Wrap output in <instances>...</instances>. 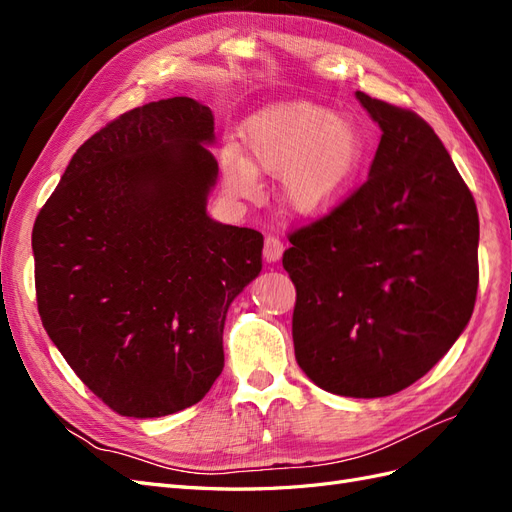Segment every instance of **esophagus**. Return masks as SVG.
I'll list each match as a JSON object with an SVG mask.
<instances>
[{"label": "esophagus", "instance_id": "1", "mask_svg": "<svg viewBox=\"0 0 512 512\" xmlns=\"http://www.w3.org/2000/svg\"><path fill=\"white\" fill-rule=\"evenodd\" d=\"M282 254H284V243L280 241V237L269 235L265 239V258H267V262H277L282 258Z\"/></svg>", "mask_w": 512, "mask_h": 512}]
</instances>
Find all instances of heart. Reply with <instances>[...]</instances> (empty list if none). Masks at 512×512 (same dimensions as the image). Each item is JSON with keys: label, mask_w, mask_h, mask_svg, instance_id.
<instances>
[{"label": "heart", "mask_w": 512, "mask_h": 512, "mask_svg": "<svg viewBox=\"0 0 512 512\" xmlns=\"http://www.w3.org/2000/svg\"><path fill=\"white\" fill-rule=\"evenodd\" d=\"M241 151L222 149V175L230 194L252 198L258 173H280V194L297 213L318 215L342 203L365 158L363 136L346 115L309 102L262 108L245 121Z\"/></svg>", "instance_id": "obj_1"}]
</instances>
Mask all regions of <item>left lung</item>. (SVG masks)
<instances>
[{
    "label": "left lung",
    "mask_w": 512,
    "mask_h": 512,
    "mask_svg": "<svg viewBox=\"0 0 512 512\" xmlns=\"http://www.w3.org/2000/svg\"><path fill=\"white\" fill-rule=\"evenodd\" d=\"M380 130L369 177L290 232L294 356L320 389L386 397L423 378L474 312L478 211L425 119L356 91Z\"/></svg>",
    "instance_id": "1"
}]
</instances>
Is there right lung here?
<instances>
[{
    "instance_id": "1",
    "label": "right lung",
    "mask_w": 512,
    "mask_h": 512,
    "mask_svg": "<svg viewBox=\"0 0 512 512\" xmlns=\"http://www.w3.org/2000/svg\"><path fill=\"white\" fill-rule=\"evenodd\" d=\"M211 108H132L74 153L32 247L46 333L121 416L203 399L224 369L230 303L262 269V235L207 215L218 179Z\"/></svg>"
}]
</instances>
